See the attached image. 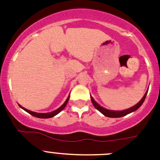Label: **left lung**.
<instances>
[{"mask_svg": "<svg viewBox=\"0 0 160 160\" xmlns=\"http://www.w3.org/2000/svg\"><path fill=\"white\" fill-rule=\"evenodd\" d=\"M147 93H148V92L145 93V95L143 96V97L142 98V100H141L140 101L137 103V104L135 105V106H133V107L127 109V110H124V111L108 110V109L103 108V107H101V106H100V105L98 104V103H96L94 100H93V98L92 97V96H91V100H92V104L94 105V107L96 108L98 111H100L102 114L104 115L105 116H107V117H111V118H118V117H122V116H126V115L129 114V113H131V112L137 110V109L140 107L141 105L143 104V101H144V100H145V98H146Z\"/></svg>", "mask_w": 160, "mask_h": 160, "instance_id": "left-lung-1", "label": "left lung"}]
</instances>
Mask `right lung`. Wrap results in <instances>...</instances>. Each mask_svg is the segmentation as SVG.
<instances>
[{
	"mask_svg": "<svg viewBox=\"0 0 160 160\" xmlns=\"http://www.w3.org/2000/svg\"><path fill=\"white\" fill-rule=\"evenodd\" d=\"M69 96H68V97L67 98V100H66V101L64 102V104L62 105V106H60V108H59L58 109H57V110L53 111V112H48V113H37V112H32V111H29L28 110V109L24 108L21 107V105H20V107L21 108L24 109L25 112H27L28 113H29L30 115H32V116H35V117H37V118H41V119H47V118H51V117H53V116H55L56 115H57L59 113V112H60L61 111L63 110V109L65 108V106L67 105L68 102V100H69Z\"/></svg>",
	"mask_w": 160,
	"mask_h": 160,
	"instance_id": "right-lung-1",
	"label": "right lung"
}]
</instances>
